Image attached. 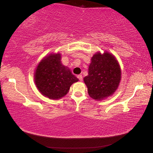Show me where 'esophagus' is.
I'll return each instance as SVG.
<instances>
[{"mask_svg":"<svg viewBox=\"0 0 153 153\" xmlns=\"http://www.w3.org/2000/svg\"><path fill=\"white\" fill-rule=\"evenodd\" d=\"M77 78H78L80 80V81H82L83 76H82V75H78V76H77Z\"/></svg>","mask_w":153,"mask_h":153,"instance_id":"obj_1","label":"esophagus"}]
</instances>
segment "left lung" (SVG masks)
<instances>
[{"instance_id": "8db88e82", "label": "left lung", "mask_w": 153, "mask_h": 153, "mask_svg": "<svg viewBox=\"0 0 153 153\" xmlns=\"http://www.w3.org/2000/svg\"><path fill=\"white\" fill-rule=\"evenodd\" d=\"M121 71L117 59L108 52H98L93 55L88 75L84 78L89 96L94 100H102L112 95L118 88Z\"/></svg>"}]
</instances>
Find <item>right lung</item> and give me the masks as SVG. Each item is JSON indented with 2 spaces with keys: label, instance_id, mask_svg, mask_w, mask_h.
I'll return each mask as SVG.
<instances>
[{
  "label": "right lung",
  "instance_id": "1",
  "mask_svg": "<svg viewBox=\"0 0 153 153\" xmlns=\"http://www.w3.org/2000/svg\"><path fill=\"white\" fill-rule=\"evenodd\" d=\"M61 54H50L36 67L34 81L41 94L51 99H59L69 92L78 79L61 61Z\"/></svg>",
  "mask_w": 153,
  "mask_h": 153
}]
</instances>
